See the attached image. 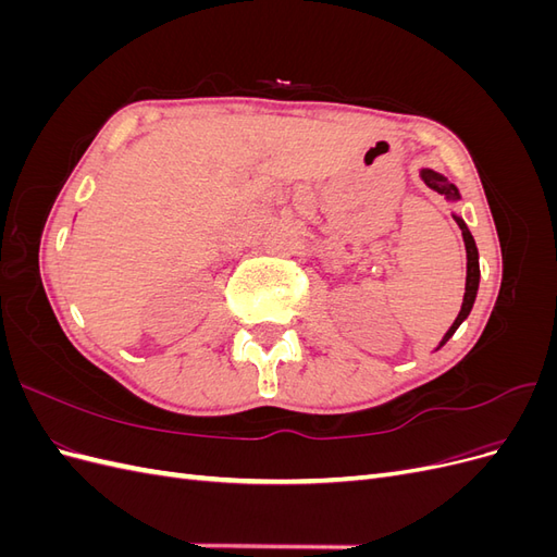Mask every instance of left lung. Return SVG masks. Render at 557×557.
Returning <instances> with one entry per match:
<instances>
[{
    "label": "left lung",
    "instance_id": "left-lung-1",
    "mask_svg": "<svg viewBox=\"0 0 557 557\" xmlns=\"http://www.w3.org/2000/svg\"><path fill=\"white\" fill-rule=\"evenodd\" d=\"M420 178H423V183L428 185V188H432L434 193L444 195L448 201H460V190L455 188V185H453L444 174L434 172V170H428V166H425V170H420ZM453 218H455V223H458V227L462 230V239H465V248H467V283H465V297H462L460 313H458V318L453 320V325L448 327V332L444 334V339L440 342V346H436V348H442V346L450 339V336L455 334V330H458V327L465 323V320H467V315L471 313V307H474L476 293H479V278H481L476 242H474V237H471V232H469L467 223L462 221V215L453 213Z\"/></svg>",
    "mask_w": 557,
    "mask_h": 557
}]
</instances>
